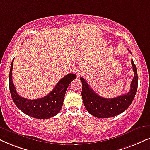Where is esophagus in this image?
I'll return each instance as SVG.
<instances>
[{"label": "esophagus", "instance_id": "obj_1", "mask_svg": "<svg viewBox=\"0 0 150 150\" xmlns=\"http://www.w3.org/2000/svg\"><path fill=\"white\" fill-rule=\"evenodd\" d=\"M83 74H84V73H83L82 71H78V75H79H79H82Z\"/></svg>", "mask_w": 150, "mask_h": 150}]
</instances>
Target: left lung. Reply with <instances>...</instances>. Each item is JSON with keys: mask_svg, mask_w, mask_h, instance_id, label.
I'll use <instances>...</instances> for the list:
<instances>
[{"mask_svg": "<svg viewBox=\"0 0 150 150\" xmlns=\"http://www.w3.org/2000/svg\"><path fill=\"white\" fill-rule=\"evenodd\" d=\"M132 64L134 76L131 83L130 91L127 94L114 98L110 99L98 96L90 88L86 81L83 77H80V80L82 82L81 97L85 108L90 114L99 118H107L124 112L129 107L134 99L138 88L137 70L132 59Z\"/></svg>", "mask_w": 150, "mask_h": 150, "instance_id": "obj_1", "label": "left lung"}]
</instances>
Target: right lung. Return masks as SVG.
<instances>
[{
  "label": "right lung",
  "mask_w": 150,
  "mask_h": 150,
  "mask_svg": "<svg viewBox=\"0 0 150 150\" xmlns=\"http://www.w3.org/2000/svg\"><path fill=\"white\" fill-rule=\"evenodd\" d=\"M13 61L9 71V86L11 96L16 107L22 112L35 118L48 119L57 114L63 105L67 88L70 83L76 78V75L71 73L65 75L60 79L52 91L45 97L37 100L27 99L17 93L12 81Z\"/></svg>",
  "instance_id": "obj_1"
}]
</instances>
